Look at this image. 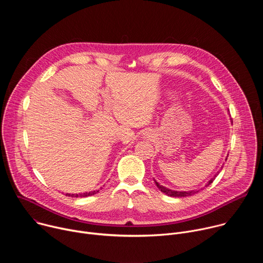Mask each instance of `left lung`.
Segmentation results:
<instances>
[{
  "label": "left lung",
  "instance_id": "1",
  "mask_svg": "<svg viewBox=\"0 0 263 263\" xmlns=\"http://www.w3.org/2000/svg\"><path fill=\"white\" fill-rule=\"evenodd\" d=\"M227 160V159H226ZM222 168V167H221ZM219 174V172L206 184V186H209L212 182H213V180L215 179V177L217 176ZM156 183V185H157V187L158 189L163 193V194H165V195H167V196H170V197H190V196H193V195H195V194H197L198 192H200V190L199 191H192V192H175V191H171V190H167V189H165V187H163L162 185H160V184H158L157 182H155Z\"/></svg>",
  "mask_w": 263,
  "mask_h": 263
}]
</instances>
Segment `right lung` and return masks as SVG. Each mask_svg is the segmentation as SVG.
<instances>
[{
  "mask_svg": "<svg viewBox=\"0 0 263 263\" xmlns=\"http://www.w3.org/2000/svg\"><path fill=\"white\" fill-rule=\"evenodd\" d=\"M99 191H93V192H89V193H85V194H79V195H69V194H66V196L68 197H74V198H78V197H88V196H92V195H96Z\"/></svg>",
  "mask_w": 263,
  "mask_h": 263,
  "instance_id": "right-lung-1",
  "label": "right lung"
}]
</instances>
